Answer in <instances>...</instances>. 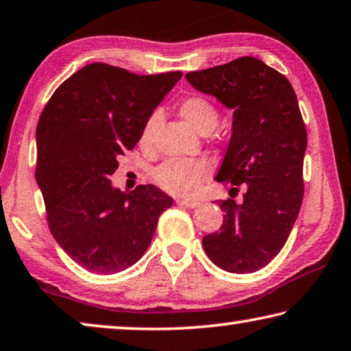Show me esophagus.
Wrapping results in <instances>:
<instances>
[{"instance_id": "esophagus-1", "label": "esophagus", "mask_w": 351, "mask_h": 351, "mask_svg": "<svg viewBox=\"0 0 351 351\" xmlns=\"http://www.w3.org/2000/svg\"><path fill=\"white\" fill-rule=\"evenodd\" d=\"M178 204L182 206V207H187V209H195V207H198L201 203H198V201L195 199H178L176 201Z\"/></svg>"}]
</instances>
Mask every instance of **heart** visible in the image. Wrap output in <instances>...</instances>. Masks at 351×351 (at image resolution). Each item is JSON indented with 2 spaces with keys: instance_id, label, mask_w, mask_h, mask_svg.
Segmentation results:
<instances>
[{
  "instance_id": "b5f03b06",
  "label": "heart",
  "mask_w": 351,
  "mask_h": 351,
  "mask_svg": "<svg viewBox=\"0 0 351 351\" xmlns=\"http://www.w3.org/2000/svg\"><path fill=\"white\" fill-rule=\"evenodd\" d=\"M178 111L186 122H189L198 133L207 134L218 125L219 112L217 106L209 99L199 94H190L184 97ZM161 122L159 112H153L147 117L139 133V147L145 152L154 150V136ZM210 167L204 159H167L161 167L154 171V180L158 186L167 193L176 197H192L198 192V189L204 178L209 175Z\"/></svg>"
}]
</instances>
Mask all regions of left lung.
I'll return each instance as SVG.
<instances>
[{"label":"left lung","mask_w":351,"mask_h":351,"mask_svg":"<svg viewBox=\"0 0 351 351\" xmlns=\"http://www.w3.org/2000/svg\"><path fill=\"white\" fill-rule=\"evenodd\" d=\"M190 85L234 110L232 138L215 180L230 192L246 184L240 204L218 201L219 230L203 247L218 268L258 271L280 252L304 199L306 128L289 80L258 58L240 57L186 74Z\"/></svg>","instance_id":"1"}]
</instances>
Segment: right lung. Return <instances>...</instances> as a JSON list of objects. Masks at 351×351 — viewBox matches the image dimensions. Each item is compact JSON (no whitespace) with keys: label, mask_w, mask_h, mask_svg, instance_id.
<instances>
[{"label":"right lung","mask_w":351,"mask_h":351,"mask_svg":"<svg viewBox=\"0 0 351 351\" xmlns=\"http://www.w3.org/2000/svg\"><path fill=\"white\" fill-rule=\"evenodd\" d=\"M181 77V71L138 75L91 63L64 80L41 112L35 180L47 226L86 271L114 274L134 265L150 246L161 213L173 204L152 184L121 192L110 176Z\"/></svg>","instance_id":"1"}]
</instances>
